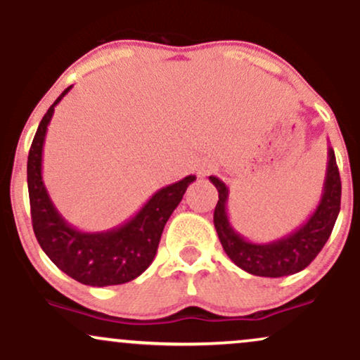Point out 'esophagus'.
I'll return each instance as SVG.
<instances>
[{"mask_svg": "<svg viewBox=\"0 0 360 360\" xmlns=\"http://www.w3.org/2000/svg\"><path fill=\"white\" fill-rule=\"evenodd\" d=\"M212 171H213V166H212V162H208V160H203V162L198 164V167H196L198 176H201V177L208 176Z\"/></svg>", "mask_w": 360, "mask_h": 360, "instance_id": "1", "label": "esophagus"}]
</instances>
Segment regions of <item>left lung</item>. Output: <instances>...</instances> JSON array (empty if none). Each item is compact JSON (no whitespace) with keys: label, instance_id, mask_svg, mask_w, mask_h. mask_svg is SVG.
<instances>
[{"label":"left lung","instance_id":"8db88e82","mask_svg":"<svg viewBox=\"0 0 360 360\" xmlns=\"http://www.w3.org/2000/svg\"><path fill=\"white\" fill-rule=\"evenodd\" d=\"M210 181L218 189V203L214 206L213 223L223 250L232 259L235 266L260 278H283L308 267L328 240L340 212L342 183L335 152L332 147H328L323 191L316 210L295 232L278 240L257 243L243 238L233 229L226 213L229 188L214 176H210Z\"/></svg>","mask_w":360,"mask_h":360}]
</instances>
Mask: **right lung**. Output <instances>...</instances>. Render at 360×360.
<instances>
[{
  "instance_id": "right-lung-1",
  "label": "right lung",
  "mask_w": 360,
  "mask_h": 360,
  "mask_svg": "<svg viewBox=\"0 0 360 360\" xmlns=\"http://www.w3.org/2000/svg\"><path fill=\"white\" fill-rule=\"evenodd\" d=\"M62 91L44 115L28 152L27 183L30 196L32 225L37 240L49 259L69 278L86 286H115L139 278L154 260L160 235L188 186L196 176L159 189L134 218L106 232H81L62 218L53 206L42 179V152L45 134L53 108L69 93Z\"/></svg>"
}]
</instances>
